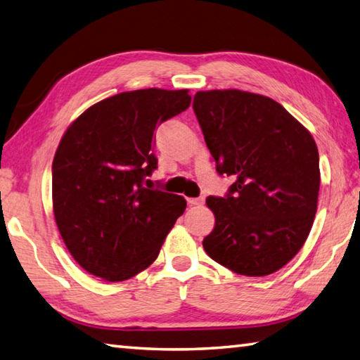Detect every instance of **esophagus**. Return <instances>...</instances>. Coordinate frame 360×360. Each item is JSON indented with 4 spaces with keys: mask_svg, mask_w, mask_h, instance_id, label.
<instances>
[{
    "mask_svg": "<svg viewBox=\"0 0 360 360\" xmlns=\"http://www.w3.org/2000/svg\"><path fill=\"white\" fill-rule=\"evenodd\" d=\"M187 202L190 206H201V204H204V198H188Z\"/></svg>",
    "mask_w": 360,
    "mask_h": 360,
    "instance_id": "obj_1",
    "label": "esophagus"
}]
</instances>
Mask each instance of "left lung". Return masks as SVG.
<instances>
[{"label":"left lung","mask_w":360,"mask_h":360,"mask_svg":"<svg viewBox=\"0 0 360 360\" xmlns=\"http://www.w3.org/2000/svg\"><path fill=\"white\" fill-rule=\"evenodd\" d=\"M193 110L218 174L234 178L226 195L206 200L215 228L204 250L237 274L278 271L304 245L316 214L315 140L279 103L250 91H198Z\"/></svg>","instance_id":"left-lung-1"}]
</instances>
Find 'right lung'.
I'll return each mask as SVG.
<instances>
[{
  "label": "right lung",
  "instance_id": "1",
  "mask_svg": "<svg viewBox=\"0 0 360 360\" xmlns=\"http://www.w3.org/2000/svg\"><path fill=\"white\" fill-rule=\"evenodd\" d=\"M190 101L188 90L124 91L91 105L63 134L53 160L54 218L70 255L94 276H136L184 214V196L144 184L158 168L154 131Z\"/></svg>",
  "mask_w": 360,
  "mask_h": 360
}]
</instances>
